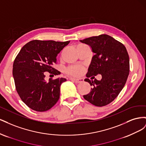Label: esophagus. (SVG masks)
<instances>
[{
  "label": "esophagus",
  "mask_w": 146,
  "mask_h": 146,
  "mask_svg": "<svg viewBox=\"0 0 146 146\" xmlns=\"http://www.w3.org/2000/svg\"><path fill=\"white\" fill-rule=\"evenodd\" d=\"M70 80H72L74 82H75L77 83H82L83 82V78H70Z\"/></svg>",
  "instance_id": "34e87169"
}]
</instances>
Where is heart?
<instances>
[{
  "label": "heart",
  "mask_w": 146,
  "mask_h": 146,
  "mask_svg": "<svg viewBox=\"0 0 146 146\" xmlns=\"http://www.w3.org/2000/svg\"><path fill=\"white\" fill-rule=\"evenodd\" d=\"M84 68L81 66H71L66 69V72H67L70 76H79L83 72Z\"/></svg>",
  "instance_id": "obj_1"
}]
</instances>
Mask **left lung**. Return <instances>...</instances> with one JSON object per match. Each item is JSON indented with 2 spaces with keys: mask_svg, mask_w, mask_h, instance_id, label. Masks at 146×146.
<instances>
[{
  "mask_svg": "<svg viewBox=\"0 0 146 146\" xmlns=\"http://www.w3.org/2000/svg\"><path fill=\"white\" fill-rule=\"evenodd\" d=\"M90 46L94 53L85 81L92 88L83 98L97 107L111 103L120 93L127 82L130 71L129 56L125 47L108 35H100L80 40ZM98 74L102 79L90 81L88 78Z\"/></svg>",
  "mask_w": 146,
  "mask_h": 146,
  "instance_id": "8db88e82",
  "label": "left lung"
}]
</instances>
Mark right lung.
<instances>
[{
  "label": "right lung",
  "instance_id": "right-lung-1",
  "mask_svg": "<svg viewBox=\"0 0 146 146\" xmlns=\"http://www.w3.org/2000/svg\"><path fill=\"white\" fill-rule=\"evenodd\" d=\"M69 41L33 40L21 48L14 61L13 76L16 90L21 100L35 111H47L60 98V86L64 78L44 80L45 72L58 75L53 68L56 56Z\"/></svg>",
  "mask_w": 146,
  "mask_h": 146
}]
</instances>
